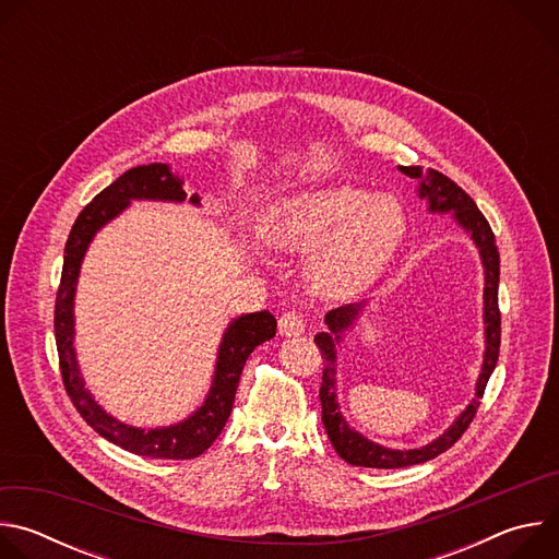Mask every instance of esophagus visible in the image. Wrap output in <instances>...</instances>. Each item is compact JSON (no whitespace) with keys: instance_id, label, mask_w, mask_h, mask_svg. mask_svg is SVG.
I'll return each instance as SVG.
<instances>
[{"instance_id":"esophagus-1","label":"esophagus","mask_w":559,"mask_h":559,"mask_svg":"<svg viewBox=\"0 0 559 559\" xmlns=\"http://www.w3.org/2000/svg\"><path fill=\"white\" fill-rule=\"evenodd\" d=\"M278 332L285 338H296L300 334H305V321L298 311H285L278 318Z\"/></svg>"}]
</instances>
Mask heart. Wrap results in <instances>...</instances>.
<instances>
[{"instance_id": "obj_1", "label": "heart", "mask_w": 559, "mask_h": 559, "mask_svg": "<svg viewBox=\"0 0 559 559\" xmlns=\"http://www.w3.org/2000/svg\"><path fill=\"white\" fill-rule=\"evenodd\" d=\"M407 227V212L393 194H371L352 183L283 194L257 216L265 246L281 252L316 246L307 272L330 296H354L371 287L403 246Z\"/></svg>"}]
</instances>
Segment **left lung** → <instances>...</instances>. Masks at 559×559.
<instances>
[{
  "instance_id": "1",
  "label": "left lung",
  "mask_w": 559,
  "mask_h": 559,
  "mask_svg": "<svg viewBox=\"0 0 559 559\" xmlns=\"http://www.w3.org/2000/svg\"><path fill=\"white\" fill-rule=\"evenodd\" d=\"M401 173L418 181V197L429 203V212L451 214L455 223L471 236L477 252H480L483 267H485V358H483L480 376H477V382H475V395L471 397L466 409L453 420V425L442 436H438L436 440L418 449H389L378 442H371L369 438L352 429L349 423L338 412L341 407L336 401V380H338L336 347L343 343L345 332H349L356 325L360 313L367 307V300L343 305L338 309L328 311L325 316L328 332L313 336V343L318 345V349H321L325 360L323 384H321V393H318L323 405V425L336 453L345 462L356 466H369V468H401V466L420 464L438 457L449 447H453L471 425L477 407H480V397L498 365V354H500V309H498L500 254H498L496 236L491 231L489 221L480 210H477L473 199L442 173L438 170L423 173L420 166H409V168L403 166Z\"/></svg>"
}]
</instances>
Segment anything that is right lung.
Segmentation results:
<instances>
[{
  "mask_svg": "<svg viewBox=\"0 0 559 559\" xmlns=\"http://www.w3.org/2000/svg\"><path fill=\"white\" fill-rule=\"evenodd\" d=\"M188 199L183 190V179L170 170L166 164L139 166L123 173L115 183L102 190L76 216L63 250L61 283L55 300V341L59 352V367L63 386L72 405L82 418L108 442L145 457L166 460H190L201 455L223 431L231 405L238 380L250 354L276 334V318L270 311H254L234 318L227 325L218 354L214 378L205 401L192 416L170 427H132L115 416H110L86 389L84 376L79 371L74 352V292L79 281V270L93 243L95 234L117 218L132 201H168L183 203ZM192 205H199V194L190 197Z\"/></svg>",
  "mask_w": 559,
  "mask_h": 559,
  "instance_id": "add662e5",
  "label": "right lung"
}]
</instances>
